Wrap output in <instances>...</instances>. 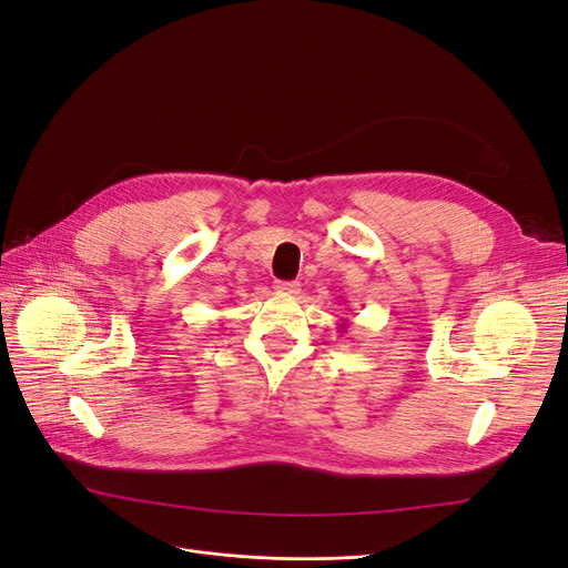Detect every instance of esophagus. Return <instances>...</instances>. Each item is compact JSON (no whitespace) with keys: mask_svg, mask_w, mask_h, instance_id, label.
<instances>
[{"mask_svg":"<svg viewBox=\"0 0 568 568\" xmlns=\"http://www.w3.org/2000/svg\"><path fill=\"white\" fill-rule=\"evenodd\" d=\"M274 288H277L280 294H298L301 284L298 282H277V284H274Z\"/></svg>","mask_w":568,"mask_h":568,"instance_id":"34e87169","label":"esophagus"}]
</instances>
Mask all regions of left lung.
<instances>
[{"label":"left lung","instance_id":"obj_1","mask_svg":"<svg viewBox=\"0 0 568 568\" xmlns=\"http://www.w3.org/2000/svg\"><path fill=\"white\" fill-rule=\"evenodd\" d=\"M341 329H346V324H341Z\"/></svg>","mask_w":568,"mask_h":568}]
</instances>
